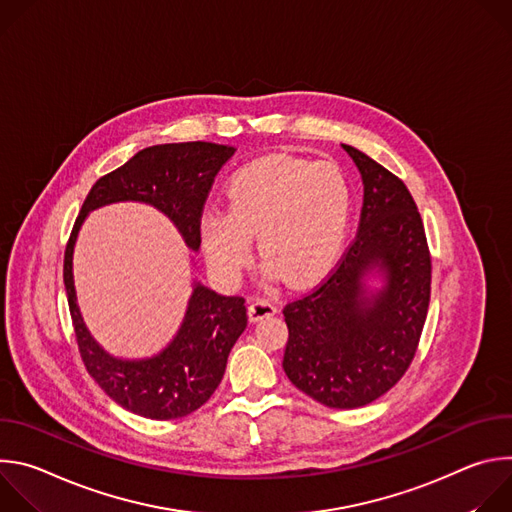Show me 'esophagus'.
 <instances>
[{"mask_svg":"<svg viewBox=\"0 0 512 512\" xmlns=\"http://www.w3.org/2000/svg\"><path fill=\"white\" fill-rule=\"evenodd\" d=\"M275 312H277L275 302L265 300V298H257V300H253V302L249 304V318H251L253 322H259V320H263V318H267V316H273Z\"/></svg>","mask_w":512,"mask_h":512,"instance_id":"obj_1","label":"esophagus"}]
</instances>
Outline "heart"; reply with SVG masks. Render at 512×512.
Listing matches in <instances>:
<instances>
[{
    "label": "heart",
    "mask_w": 512,
    "mask_h": 512,
    "mask_svg": "<svg viewBox=\"0 0 512 512\" xmlns=\"http://www.w3.org/2000/svg\"><path fill=\"white\" fill-rule=\"evenodd\" d=\"M227 208L202 214L208 265L237 281L253 257V235L271 273L294 285L316 281L338 255L350 214L342 172L289 156H267L241 168L227 186Z\"/></svg>",
    "instance_id": "1"
}]
</instances>
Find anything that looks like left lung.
Wrapping results in <instances>:
<instances>
[{
    "mask_svg": "<svg viewBox=\"0 0 512 512\" xmlns=\"http://www.w3.org/2000/svg\"><path fill=\"white\" fill-rule=\"evenodd\" d=\"M364 200L354 241L330 275L283 308V371L314 401L356 409L385 395L409 369L425 324L431 257L407 186L352 145ZM379 272L384 285L366 281Z\"/></svg>",
    "mask_w": 512,
    "mask_h": 512,
    "instance_id": "left-lung-1",
    "label": "left lung"
}]
</instances>
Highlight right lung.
Returning a JSON list of instances; mask_svg holds the SVG:
<instances>
[{"label": "right lung", "mask_w": 512, "mask_h": 512, "mask_svg": "<svg viewBox=\"0 0 512 512\" xmlns=\"http://www.w3.org/2000/svg\"><path fill=\"white\" fill-rule=\"evenodd\" d=\"M235 154L210 141L162 143L137 152L127 164L99 178L83 202L64 251V287L79 350L95 383L123 409L148 419H178L202 407L221 385L227 358L247 328L241 296H221L194 281L184 320L172 342L150 358L125 360L91 336L79 304L72 253L91 210L113 202H143L164 212L184 243L200 249V218L214 176Z\"/></svg>", "instance_id": "right-lung-1"}]
</instances>
